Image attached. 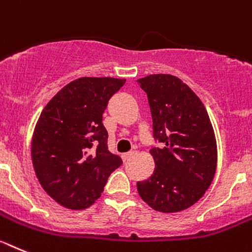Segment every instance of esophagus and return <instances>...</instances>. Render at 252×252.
<instances>
[{"instance_id": "esophagus-1", "label": "esophagus", "mask_w": 252, "mask_h": 252, "mask_svg": "<svg viewBox=\"0 0 252 252\" xmlns=\"http://www.w3.org/2000/svg\"><path fill=\"white\" fill-rule=\"evenodd\" d=\"M133 154H134V152H128V153H123V154H122V159H123L124 162H126V160H128L129 158L133 156Z\"/></svg>"}]
</instances>
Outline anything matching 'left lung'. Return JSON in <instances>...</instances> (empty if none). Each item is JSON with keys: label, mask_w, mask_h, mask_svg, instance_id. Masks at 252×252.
Here are the masks:
<instances>
[{"label": "left lung", "mask_w": 252, "mask_h": 252, "mask_svg": "<svg viewBox=\"0 0 252 252\" xmlns=\"http://www.w3.org/2000/svg\"><path fill=\"white\" fill-rule=\"evenodd\" d=\"M148 96L153 137V174L137 183L139 196L153 210L180 212L205 194L217 165L215 131L205 105L187 84L169 74L138 79Z\"/></svg>", "instance_id": "obj_1"}]
</instances>
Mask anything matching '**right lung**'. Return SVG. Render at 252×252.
<instances>
[{
	"label": "right lung",
	"instance_id": "obj_1",
	"mask_svg": "<svg viewBox=\"0 0 252 252\" xmlns=\"http://www.w3.org/2000/svg\"><path fill=\"white\" fill-rule=\"evenodd\" d=\"M126 79L80 78L65 85L40 114L31 143L35 173L46 193L70 210L101 196L123 163L108 149L103 113Z\"/></svg>",
	"mask_w": 252,
	"mask_h": 252
}]
</instances>
